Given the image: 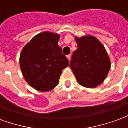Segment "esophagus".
Segmentation results:
<instances>
[{
    "instance_id": "obj_1",
    "label": "esophagus",
    "mask_w": 128,
    "mask_h": 128,
    "mask_svg": "<svg viewBox=\"0 0 128 128\" xmlns=\"http://www.w3.org/2000/svg\"><path fill=\"white\" fill-rule=\"evenodd\" d=\"M66 58L68 60H70V55H68V56H66Z\"/></svg>"
}]
</instances>
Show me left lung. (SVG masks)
Wrapping results in <instances>:
<instances>
[{
    "mask_svg": "<svg viewBox=\"0 0 128 128\" xmlns=\"http://www.w3.org/2000/svg\"><path fill=\"white\" fill-rule=\"evenodd\" d=\"M78 49L72 53L70 68L81 86L94 88L102 84L110 69L111 62L104 46L96 37H75Z\"/></svg>",
    "mask_w": 128,
    "mask_h": 128,
    "instance_id": "obj_1",
    "label": "left lung"
}]
</instances>
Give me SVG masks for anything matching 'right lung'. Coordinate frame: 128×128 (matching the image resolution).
Instances as JSON below:
<instances>
[{
	"label": "right lung",
	"mask_w": 128,
	"mask_h": 128,
	"mask_svg": "<svg viewBox=\"0 0 128 128\" xmlns=\"http://www.w3.org/2000/svg\"><path fill=\"white\" fill-rule=\"evenodd\" d=\"M60 35L50 32L37 34L26 44L20 56V66L24 80L38 91L56 88L62 70L69 65L58 45Z\"/></svg>",
	"instance_id": "1"
}]
</instances>
